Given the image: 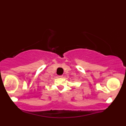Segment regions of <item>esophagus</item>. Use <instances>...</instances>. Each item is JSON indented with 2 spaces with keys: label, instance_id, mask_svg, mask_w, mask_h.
<instances>
[{
  "label": "esophagus",
  "instance_id": "obj_1",
  "mask_svg": "<svg viewBox=\"0 0 126 126\" xmlns=\"http://www.w3.org/2000/svg\"><path fill=\"white\" fill-rule=\"evenodd\" d=\"M63 76V75H60V76H59L58 77H60V78H62Z\"/></svg>",
  "mask_w": 126,
  "mask_h": 126
}]
</instances>
